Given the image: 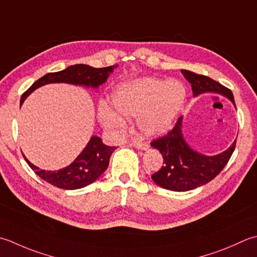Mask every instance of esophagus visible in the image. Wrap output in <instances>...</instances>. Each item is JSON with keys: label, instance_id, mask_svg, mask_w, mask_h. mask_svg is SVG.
Returning <instances> with one entry per match:
<instances>
[{"label": "esophagus", "instance_id": "esophagus-1", "mask_svg": "<svg viewBox=\"0 0 257 257\" xmlns=\"http://www.w3.org/2000/svg\"><path fill=\"white\" fill-rule=\"evenodd\" d=\"M132 143H133V145L135 146V147H136V148H138V149L147 150V149L149 148V145H148L147 143H145V142H140V140H138V139H133V140H132Z\"/></svg>", "mask_w": 257, "mask_h": 257}]
</instances>
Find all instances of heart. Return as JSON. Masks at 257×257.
I'll use <instances>...</instances> for the list:
<instances>
[{"instance_id":"1","label":"heart","mask_w":257,"mask_h":257,"mask_svg":"<svg viewBox=\"0 0 257 257\" xmlns=\"http://www.w3.org/2000/svg\"><path fill=\"white\" fill-rule=\"evenodd\" d=\"M185 99L186 89L182 82L176 80L166 82L156 78L121 83L111 95L113 108L124 117L138 115V127L148 136L167 132L182 110ZM116 112L105 104L100 105L99 120L107 127L121 125L123 118Z\"/></svg>"}]
</instances>
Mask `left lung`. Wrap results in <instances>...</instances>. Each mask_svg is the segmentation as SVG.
Here are the masks:
<instances>
[{
  "mask_svg": "<svg viewBox=\"0 0 257 257\" xmlns=\"http://www.w3.org/2000/svg\"><path fill=\"white\" fill-rule=\"evenodd\" d=\"M182 73L192 84L194 97L204 92H216L227 97L235 105L232 91L223 84L188 70H182ZM182 122L183 117H180L167 135L150 144L159 150L164 158V166L152 175L153 180L160 187L175 192H187L213 180L228 163L236 146L235 140L227 150L216 156L196 153L185 142Z\"/></svg>",
  "mask_w": 257,
  "mask_h": 257,
  "instance_id": "8db88e82",
  "label": "left lung"
}]
</instances>
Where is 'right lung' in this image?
I'll list each match as a JSON object with an SVG mask.
<instances>
[{
	"mask_svg": "<svg viewBox=\"0 0 257 257\" xmlns=\"http://www.w3.org/2000/svg\"><path fill=\"white\" fill-rule=\"evenodd\" d=\"M117 65H110L107 68H92L87 64L70 65L67 69L59 72H51L37 80L27 91L22 94L21 104L28 95L41 85L54 82H65L71 84L85 85V87L98 88L100 84L107 81L109 74ZM115 147L105 146L101 138L92 136L88 145L77 158L67 167L55 170H43L31 164L23 156L25 162L40 178L62 189H79L97 180L107 169L110 156Z\"/></svg>",
	"mask_w": 257,
	"mask_h": 257,
	"instance_id": "add662e5",
	"label": "right lung"
}]
</instances>
